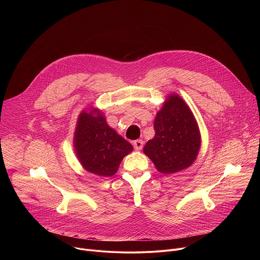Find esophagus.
<instances>
[{
	"mask_svg": "<svg viewBox=\"0 0 260 260\" xmlns=\"http://www.w3.org/2000/svg\"><path fill=\"white\" fill-rule=\"evenodd\" d=\"M135 149L136 150H141L143 148V145H144V142L142 140H136L134 143H133Z\"/></svg>",
	"mask_w": 260,
	"mask_h": 260,
	"instance_id": "obj_1",
	"label": "esophagus"
}]
</instances>
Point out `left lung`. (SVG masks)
<instances>
[{"instance_id": "obj_1", "label": "left lung", "mask_w": 260, "mask_h": 260, "mask_svg": "<svg viewBox=\"0 0 260 260\" xmlns=\"http://www.w3.org/2000/svg\"><path fill=\"white\" fill-rule=\"evenodd\" d=\"M155 136L144 153L158 172L174 174L190 167L200 151L201 134L191 110L178 94H170L154 120Z\"/></svg>"}]
</instances>
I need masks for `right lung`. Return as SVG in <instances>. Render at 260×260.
Masks as SVG:
<instances>
[{"label":"right lung","mask_w":260,"mask_h":260,"mask_svg":"<svg viewBox=\"0 0 260 260\" xmlns=\"http://www.w3.org/2000/svg\"><path fill=\"white\" fill-rule=\"evenodd\" d=\"M74 148L82 167L98 176H113L133 146L113 128L98 109L82 111L74 135Z\"/></svg>","instance_id":"obj_1"}]
</instances>
